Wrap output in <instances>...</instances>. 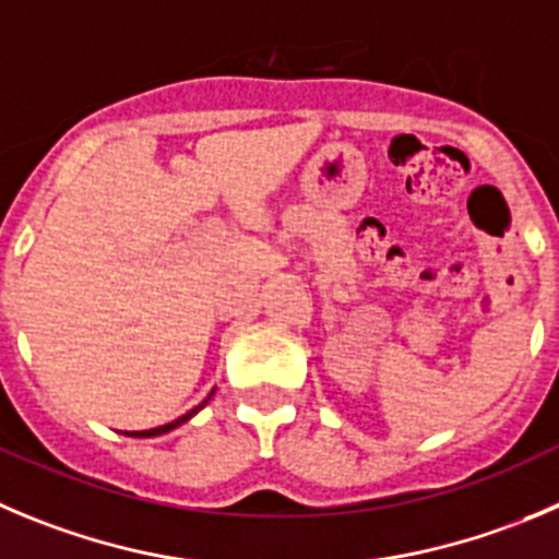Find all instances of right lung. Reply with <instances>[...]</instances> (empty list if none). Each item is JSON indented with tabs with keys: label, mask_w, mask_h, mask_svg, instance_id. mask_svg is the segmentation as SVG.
Instances as JSON below:
<instances>
[{
	"label": "right lung",
	"mask_w": 559,
	"mask_h": 559,
	"mask_svg": "<svg viewBox=\"0 0 559 559\" xmlns=\"http://www.w3.org/2000/svg\"><path fill=\"white\" fill-rule=\"evenodd\" d=\"M212 394H215V389L209 391V397L203 400L201 405H195V408H192V411H187V414H185V416H179V419H176V421H168V425H162V427H151V430H134V432H127V436H132V438H151V436H162V432H170V430H176V427H179V425H185L187 419H192V416H195L198 411H201L203 405L209 403V400H212Z\"/></svg>",
	"instance_id": "obj_1"
}]
</instances>
